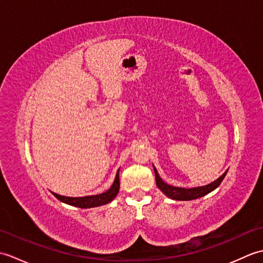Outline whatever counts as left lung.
Returning <instances> with one entry per match:
<instances>
[{"instance_id": "1", "label": "left lung", "mask_w": 263, "mask_h": 263, "mask_svg": "<svg viewBox=\"0 0 263 263\" xmlns=\"http://www.w3.org/2000/svg\"><path fill=\"white\" fill-rule=\"evenodd\" d=\"M155 171V176H156V184L157 186L160 189V191H163L167 197L174 200H181V201H189V200H193V199H198L203 197V195L210 193L211 191H214L216 187L219 186V184L224 180V177L226 176L227 171L222 174L218 180L215 182H212L208 185L204 186H199V187H192V189H184V187H176V186H171L168 184H166L163 182V180L159 177L157 170L154 167Z\"/></svg>"}]
</instances>
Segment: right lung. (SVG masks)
I'll use <instances>...</instances> for the list:
<instances>
[{
	"label": "right lung",
	"instance_id": "right-lung-1",
	"mask_svg": "<svg viewBox=\"0 0 263 263\" xmlns=\"http://www.w3.org/2000/svg\"><path fill=\"white\" fill-rule=\"evenodd\" d=\"M119 190H120V177H119V171H117L113 185H111L110 189L104 193H100L97 195H89V197H81V198L63 197V195H60L54 192L53 194L55 198H58L60 201H62V202H65L68 204L79 206V208H92V206L103 205L110 202V201L116 197V194L119 193Z\"/></svg>",
	"mask_w": 263,
	"mask_h": 263
}]
</instances>
